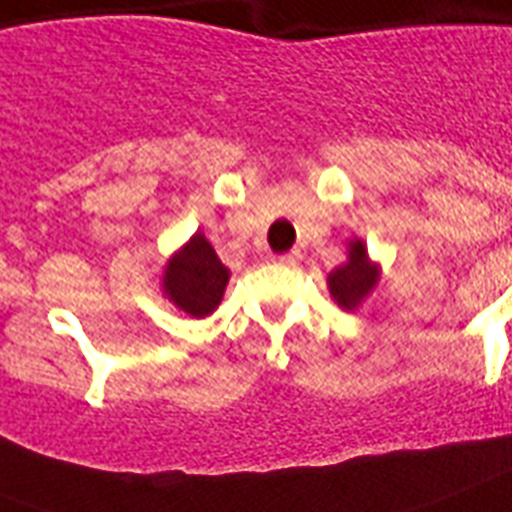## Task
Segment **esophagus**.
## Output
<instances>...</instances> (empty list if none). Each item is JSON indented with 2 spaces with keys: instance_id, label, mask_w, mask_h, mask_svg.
<instances>
[{
  "instance_id": "esophagus-1",
  "label": "esophagus",
  "mask_w": 512,
  "mask_h": 512,
  "mask_svg": "<svg viewBox=\"0 0 512 512\" xmlns=\"http://www.w3.org/2000/svg\"><path fill=\"white\" fill-rule=\"evenodd\" d=\"M276 260H278V263H281V265H292V268H294V265H299V260H302V255H299L297 249H292V252H286V255H278Z\"/></svg>"
}]
</instances>
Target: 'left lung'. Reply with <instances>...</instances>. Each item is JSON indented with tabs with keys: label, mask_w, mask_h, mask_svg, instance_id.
<instances>
[{
	"label": "left lung",
	"mask_w": 512,
	"mask_h": 512,
	"mask_svg": "<svg viewBox=\"0 0 512 512\" xmlns=\"http://www.w3.org/2000/svg\"><path fill=\"white\" fill-rule=\"evenodd\" d=\"M378 284V265L371 263L363 239H352L347 263L328 273V292L342 310H355Z\"/></svg>",
	"instance_id": "8db88e82"
}]
</instances>
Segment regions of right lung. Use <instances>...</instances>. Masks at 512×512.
Returning a JSON list of instances; mask_svg holds the SVG:
<instances>
[{
    "label": "right lung",
    "instance_id": "obj_1",
    "mask_svg": "<svg viewBox=\"0 0 512 512\" xmlns=\"http://www.w3.org/2000/svg\"><path fill=\"white\" fill-rule=\"evenodd\" d=\"M231 270L220 263L205 234H194L162 273V292L191 318H205L220 305Z\"/></svg>",
    "mask_w": 512,
    "mask_h": 512
}]
</instances>
